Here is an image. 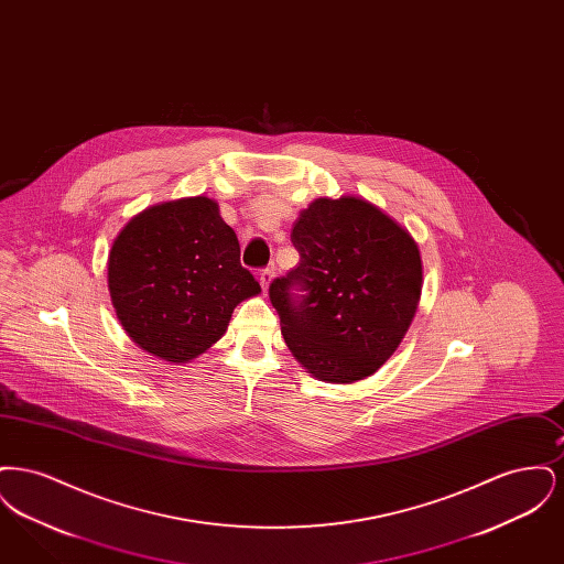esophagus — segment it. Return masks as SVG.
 Returning <instances> with one entry per match:
<instances>
[{
    "label": "esophagus",
    "mask_w": 564,
    "mask_h": 564,
    "mask_svg": "<svg viewBox=\"0 0 564 564\" xmlns=\"http://www.w3.org/2000/svg\"><path fill=\"white\" fill-rule=\"evenodd\" d=\"M272 276H274V269L272 267H267V269L260 270L258 272V279H260V285L264 288V290H269L270 281H272Z\"/></svg>",
    "instance_id": "1"
}]
</instances>
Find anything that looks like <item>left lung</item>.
<instances>
[{
  "label": "left lung",
  "mask_w": 564,
  "mask_h": 564,
  "mask_svg": "<svg viewBox=\"0 0 564 564\" xmlns=\"http://www.w3.org/2000/svg\"><path fill=\"white\" fill-rule=\"evenodd\" d=\"M300 262L270 283L295 359L325 382H355L393 355L416 313L419 247L375 205L317 198L292 228Z\"/></svg>",
  "instance_id": "obj_1"
}]
</instances>
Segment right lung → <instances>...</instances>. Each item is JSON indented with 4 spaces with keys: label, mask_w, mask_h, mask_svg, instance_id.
Returning <instances> with one entry per match:
<instances>
[{
    "label": "right lung",
    "mask_w": 564,
    "mask_h": 564,
    "mask_svg": "<svg viewBox=\"0 0 564 564\" xmlns=\"http://www.w3.org/2000/svg\"><path fill=\"white\" fill-rule=\"evenodd\" d=\"M108 279L129 336L175 364L209 349L235 306L260 292L256 276L241 267L235 230L205 196L133 217L111 245Z\"/></svg>",
    "instance_id": "obj_1"
}]
</instances>
